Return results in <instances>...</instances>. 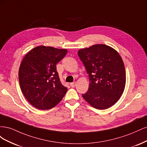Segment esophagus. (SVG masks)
<instances>
[{
    "label": "esophagus",
    "instance_id": "esophagus-1",
    "mask_svg": "<svg viewBox=\"0 0 147 147\" xmlns=\"http://www.w3.org/2000/svg\"><path fill=\"white\" fill-rule=\"evenodd\" d=\"M70 86H71V87H72V88H74V87H75V86H76V82H73V83H70Z\"/></svg>",
    "mask_w": 147,
    "mask_h": 147
}]
</instances>
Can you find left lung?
I'll list each match as a JSON object with an SVG mask.
<instances>
[{
	"instance_id": "obj_1",
	"label": "left lung",
	"mask_w": 147,
	"mask_h": 147,
	"mask_svg": "<svg viewBox=\"0 0 147 147\" xmlns=\"http://www.w3.org/2000/svg\"><path fill=\"white\" fill-rule=\"evenodd\" d=\"M89 75L88 91L82 94L96 109H107L123 94L126 84V71L121 57L113 48L97 44L78 51Z\"/></svg>"
}]
</instances>
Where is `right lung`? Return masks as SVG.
Returning a JSON list of instances; mask_svg holds the SVG:
<instances>
[{
	"instance_id": "right-lung-1",
	"label": "right lung",
	"mask_w": 147,
	"mask_h": 147,
	"mask_svg": "<svg viewBox=\"0 0 147 147\" xmlns=\"http://www.w3.org/2000/svg\"><path fill=\"white\" fill-rule=\"evenodd\" d=\"M66 49L38 46L26 55L19 69L22 92L29 103L40 110L55 107L67 88L61 84L56 64L66 55Z\"/></svg>"
}]
</instances>
